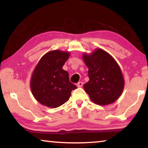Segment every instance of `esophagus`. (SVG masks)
I'll return each instance as SVG.
<instances>
[{"label":"esophagus","mask_w":148,"mask_h":148,"mask_svg":"<svg viewBox=\"0 0 148 148\" xmlns=\"http://www.w3.org/2000/svg\"><path fill=\"white\" fill-rule=\"evenodd\" d=\"M77 86L78 87H82V86H83V82H79L77 84Z\"/></svg>","instance_id":"obj_1"}]
</instances>
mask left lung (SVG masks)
Wrapping results in <instances>:
<instances>
[{"label":"left lung","instance_id":"1","mask_svg":"<svg viewBox=\"0 0 148 148\" xmlns=\"http://www.w3.org/2000/svg\"><path fill=\"white\" fill-rule=\"evenodd\" d=\"M83 60L89 69V77L84 88L90 99L100 106L117 101L123 91L125 81L121 70L114 57L99 48L90 54L84 53Z\"/></svg>","mask_w":148,"mask_h":148}]
</instances>
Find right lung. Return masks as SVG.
I'll list each match as a JSON object with an SVG mask.
<instances>
[{
  "label": "right lung",
  "mask_w": 148,
  "mask_h": 148,
  "mask_svg": "<svg viewBox=\"0 0 148 148\" xmlns=\"http://www.w3.org/2000/svg\"><path fill=\"white\" fill-rule=\"evenodd\" d=\"M71 53L53 50L42 57L32 74L30 87L37 101L47 107L56 108L65 103L71 91L77 88L69 81L68 72L62 66Z\"/></svg>",
  "instance_id": "right-lung-1"
}]
</instances>
